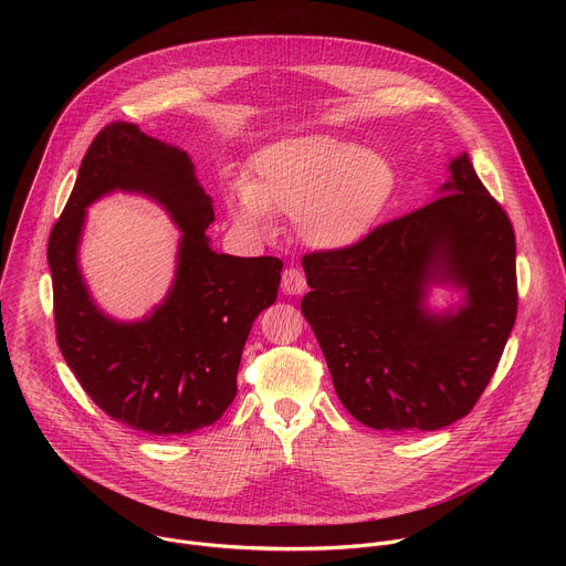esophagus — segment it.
Masks as SVG:
<instances>
[{"mask_svg": "<svg viewBox=\"0 0 566 566\" xmlns=\"http://www.w3.org/2000/svg\"><path fill=\"white\" fill-rule=\"evenodd\" d=\"M282 291L286 295H302L306 291V280L300 269H286L282 273Z\"/></svg>", "mask_w": 566, "mask_h": 566, "instance_id": "1", "label": "esophagus"}]
</instances>
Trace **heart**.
I'll use <instances>...</instances> for the list:
<instances>
[{
	"instance_id": "heart-1",
	"label": "heart",
	"mask_w": 566,
	"mask_h": 566,
	"mask_svg": "<svg viewBox=\"0 0 566 566\" xmlns=\"http://www.w3.org/2000/svg\"><path fill=\"white\" fill-rule=\"evenodd\" d=\"M396 190L389 160L356 140L313 134L273 143L253 158V179H234L226 203L251 237L275 232L273 212L293 214L306 247L347 251L363 241Z\"/></svg>"
}]
</instances>
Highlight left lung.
<instances>
[{"label": "left lung", "mask_w": 566, "mask_h": 566, "mask_svg": "<svg viewBox=\"0 0 566 566\" xmlns=\"http://www.w3.org/2000/svg\"><path fill=\"white\" fill-rule=\"evenodd\" d=\"M311 325L347 412L423 432L465 417L491 382L517 313L515 234L461 151L434 201L347 251L302 260ZM432 285L460 302L432 310Z\"/></svg>", "instance_id": "1"}]
</instances>
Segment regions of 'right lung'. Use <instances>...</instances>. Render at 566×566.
<instances>
[{
  "mask_svg": "<svg viewBox=\"0 0 566 566\" xmlns=\"http://www.w3.org/2000/svg\"><path fill=\"white\" fill-rule=\"evenodd\" d=\"M114 191L151 198L182 232L174 286L140 321L105 314L78 271L86 208ZM212 221L190 154L118 120L90 145L49 237L55 336L66 365L103 412L154 437L190 434L221 419L253 322L277 297L282 262L214 253L206 234Z\"/></svg>",
  "mask_w": 566,
  "mask_h": 566,
  "instance_id": "add662e5",
  "label": "right lung"
}]
</instances>
